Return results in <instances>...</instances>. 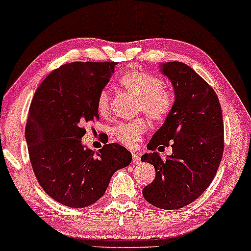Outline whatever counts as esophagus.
<instances>
[{"label":"esophagus","instance_id":"1","mask_svg":"<svg viewBox=\"0 0 251 251\" xmlns=\"http://www.w3.org/2000/svg\"><path fill=\"white\" fill-rule=\"evenodd\" d=\"M132 162H133V164H139L140 162H142V160H140V157H139V154H137V153H134V152H132Z\"/></svg>","mask_w":251,"mask_h":251}]
</instances>
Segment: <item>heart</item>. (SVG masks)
Returning a JSON list of instances; mask_svg holds the SVG:
<instances>
[{
  "label": "heart",
  "instance_id": "b5f03b06",
  "mask_svg": "<svg viewBox=\"0 0 251 251\" xmlns=\"http://www.w3.org/2000/svg\"><path fill=\"white\" fill-rule=\"evenodd\" d=\"M120 85L126 91L138 97L137 112H144L151 119L164 120L171 112L174 98L171 92L164 87L158 77L142 71H133L120 77ZM111 107V97L107 88H103L98 96L97 108L100 113L108 114ZM148 122L145 118H135L129 122L120 123L112 128L114 139L127 148H137L144 133L148 131Z\"/></svg>",
  "mask_w": 251,
  "mask_h": 251
}]
</instances>
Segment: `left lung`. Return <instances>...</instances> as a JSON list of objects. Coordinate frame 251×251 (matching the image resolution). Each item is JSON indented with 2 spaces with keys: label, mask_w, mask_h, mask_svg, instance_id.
Returning <instances> with one entry per match:
<instances>
[{
  "label": "left lung",
  "mask_w": 251,
  "mask_h": 251,
  "mask_svg": "<svg viewBox=\"0 0 251 251\" xmlns=\"http://www.w3.org/2000/svg\"><path fill=\"white\" fill-rule=\"evenodd\" d=\"M171 81L175 102L162 127L148 144L142 162L154 166V180L143 196L159 209L189 205L208 189L220 166L224 149L222 108L209 83L183 62L160 63ZM172 143L173 154L162 160L155 150Z\"/></svg>",
  "instance_id": "1"
}]
</instances>
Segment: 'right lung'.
<instances>
[{
	"label": "right lung",
	"instance_id": "1",
	"mask_svg": "<svg viewBox=\"0 0 251 251\" xmlns=\"http://www.w3.org/2000/svg\"><path fill=\"white\" fill-rule=\"evenodd\" d=\"M116 62H71L46 77L36 89L25 125L33 171L46 194L70 208L96 203L117 170L132 154L119 144L98 152L82 145L83 125L99 119L97 100Z\"/></svg>",
	"mask_w": 251,
	"mask_h": 251
}]
</instances>
